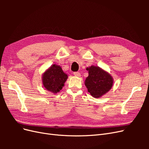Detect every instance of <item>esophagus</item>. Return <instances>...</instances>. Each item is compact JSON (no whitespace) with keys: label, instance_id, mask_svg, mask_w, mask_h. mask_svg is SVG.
<instances>
[{"label":"esophagus","instance_id":"1","mask_svg":"<svg viewBox=\"0 0 149 149\" xmlns=\"http://www.w3.org/2000/svg\"><path fill=\"white\" fill-rule=\"evenodd\" d=\"M73 74L75 76H76V77H79V76H81V74H80V73L79 72H74V73H73Z\"/></svg>","mask_w":149,"mask_h":149}]
</instances>
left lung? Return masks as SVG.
Here are the masks:
<instances>
[{
  "label": "left lung",
  "instance_id": "8db88e82",
  "mask_svg": "<svg viewBox=\"0 0 149 149\" xmlns=\"http://www.w3.org/2000/svg\"><path fill=\"white\" fill-rule=\"evenodd\" d=\"M89 76L85 80L88 92L94 97H100L111 89L113 84L112 76L100 67L87 68Z\"/></svg>",
  "mask_w": 149,
  "mask_h": 149
}]
</instances>
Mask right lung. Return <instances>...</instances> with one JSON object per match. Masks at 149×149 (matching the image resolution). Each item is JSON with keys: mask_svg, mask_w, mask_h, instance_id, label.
I'll return each instance as SVG.
<instances>
[{"mask_svg": "<svg viewBox=\"0 0 149 149\" xmlns=\"http://www.w3.org/2000/svg\"><path fill=\"white\" fill-rule=\"evenodd\" d=\"M67 78L68 75L60 66L53 65L43 74V84L48 91L56 93L62 89Z\"/></svg>", "mask_w": 149, "mask_h": 149, "instance_id": "right-lung-1", "label": "right lung"}]
</instances>
